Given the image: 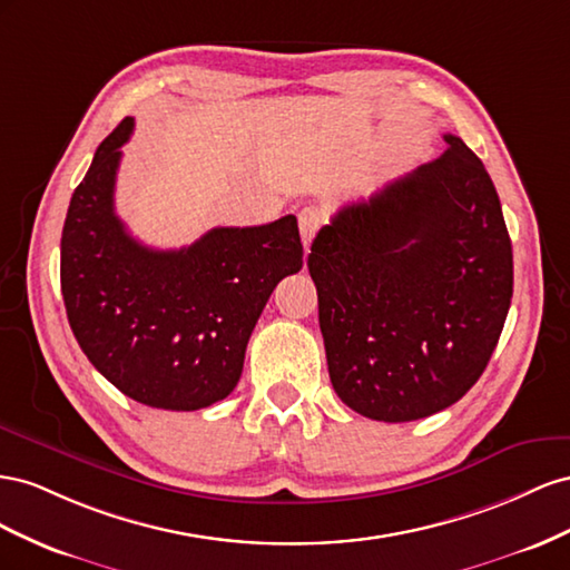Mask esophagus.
<instances>
[{
  "instance_id": "1",
  "label": "esophagus",
  "mask_w": 570,
  "mask_h": 570,
  "mask_svg": "<svg viewBox=\"0 0 570 570\" xmlns=\"http://www.w3.org/2000/svg\"><path fill=\"white\" fill-rule=\"evenodd\" d=\"M320 224H322V215L317 213L315 207L301 209L298 226H301V238H303L305 250L311 248V243H313V238H315V234H317V229H320Z\"/></svg>"
}]
</instances>
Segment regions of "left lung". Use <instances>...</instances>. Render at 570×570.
Returning a JSON list of instances; mask_svg holds the SVG:
<instances>
[{"instance_id": "obj_1", "label": "left lung", "mask_w": 570, "mask_h": 570, "mask_svg": "<svg viewBox=\"0 0 570 570\" xmlns=\"http://www.w3.org/2000/svg\"><path fill=\"white\" fill-rule=\"evenodd\" d=\"M446 153L341 207L307 255L334 392L370 420L449 409L490 363L513 296V253L490 174Z\"/></svg>"}]
</instances>
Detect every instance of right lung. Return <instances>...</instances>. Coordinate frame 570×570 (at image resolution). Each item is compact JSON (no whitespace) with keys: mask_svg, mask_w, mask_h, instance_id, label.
Instances as JSON below:
<instances>
[{"mask_svg":"<svg viewBox=\"0 0 570 570\" xmlns=\"http://www.w3.org/2000/svg\"><path fill=\"white\" fill-rule=\"evenodd\" d=\"M126 117L97 148L61 232V296L78 346L121 394L165 411L207 409L234 392L274 286L303 267L298 222L217 226L155 250L114 213Z\"/></svg>","mask_w":570,"mask_h":570,"instance_id":"add662e5","label":"right lung"}]
</instances>
